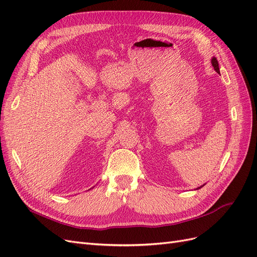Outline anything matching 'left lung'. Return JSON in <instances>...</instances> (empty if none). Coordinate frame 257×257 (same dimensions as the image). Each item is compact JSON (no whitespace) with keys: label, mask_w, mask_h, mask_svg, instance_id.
<instances>
[{"label":"left lung","mask_w":257,"mask_h":257,"mask_svg":"<svg viewBox=\"0 0 257 257\" xmlns=\"http://www.w3.org/2000/svg\"><path fill=\"white\" fill-rule=\"evenodd\" d=\"M211 63H212V66L214 67V69H215V72L216 73H219L220 74V68H219V63H217V60L213 57L212 59H211ZM201 188V186H200Z\"/></svg>","instance_id":"left-lung-1"}]
</instances>
